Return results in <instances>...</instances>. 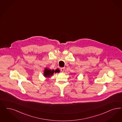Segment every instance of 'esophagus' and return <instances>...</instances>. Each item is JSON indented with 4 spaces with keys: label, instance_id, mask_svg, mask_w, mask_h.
I'll return each mask as SVG.
<instances>
[{
    "label": "esophagus",
    "instance_id": "34e87169",
    "mask_svg": "<svg viewBox=\"0 0 122 122\" xmlns=\"http://www.w3.org/2000/svg\"><path fill=\"white\" fill-rule=\"evenodd\" d=\"M60 70H61V71L62 72H63L64 71V68H60Z\"/></svg>",
    "mask_w": 122,
    "mask_h": 122
}]
</instances>
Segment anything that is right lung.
I'll use <instances>...</instances> for the list:
<instances>
[{"label":"right lung","mask_w":122,"mask_h":122,"mask_svg":"<svg viewBox=\"0 0 122 122\" xmlns=\"http://www.w3.org/2000/svg\"><path fill=\"white\" fill-rule=\"evenodd\" d=\"M57 72H58L57 70L54 71V70H52L51 69L45 68V70H44V75L45 77L49 78L50 76H51L53 75L54 72L56 73Z\"/></svg>","instance_id":"right-lung-1"}]
</instances>
